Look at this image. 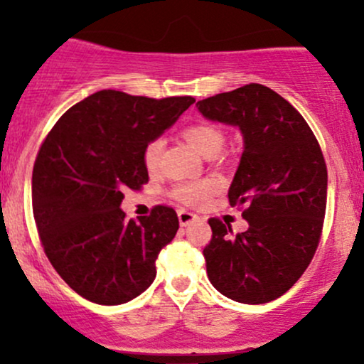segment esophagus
Returning <instances> with one entry per match:
<instances>
[{
    "label": "esophagus",
    "instance_id": "34e87169",
    "mask_svg": "<svg viewBox=\"0 0 364 364\" xmlns=\"http://www.w3.org/2000/svg\"><path fill=\"white\" fill-rule=\"evenodd\" d=\"M178 219L181 225H188V224L193 223V220H196V215L193 214V212H188V210H185V208H179Z\"/></svg>",
    "mask_w": 364,
    "mask_h": 364
}]
</instances>
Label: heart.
<instances>
[{"mask_svg":"<svg viewBox=\"0 0 364 364\" xmlns=\"http://www.w3.org/2000/svg\"><path fill=\"white\" fill-rule=\"evenodd\" d=\"M183 136L203 157L217 156L220 152V149L224 147L225 141L223 129L212 123H205V121L186 127L183 129ZM162 150H164V141H162V139H152L145 144L141 159H144V166L149 173H156L159 166H161ZM219 188L220 181L217 178H203L196 179V181L178 183V185H174L171 193H173L178 202L190 207H196L207 202Z\"/></svg>","mask_w":364,"mask_h":364,"instance_id":"1","label":"heart"}]
</instances>
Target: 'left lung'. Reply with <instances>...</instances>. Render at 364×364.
Listing matches in <instances>:
<instances>
[{
    "instance_id": "left-lung-1",
    "label": "left lung",
    "mask_w": 364,
    "mask_h": 364,
    "mask_svg": "<svg viewBox=\"0 0 364 364\" xmlns=\"http://www.w3.org/2000/svg\"><path fill=\"white\" fill-rule=\"evenodd\" d=\"M212 121L240 127L245 152L229 203L248 220L245 232L208 219L207 275L237 303H269L289 291L318 248L327 208V164L311 128L277 92L260 83L196 102Z\"/></svg>"
}]
</instances>
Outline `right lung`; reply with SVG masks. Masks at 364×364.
I'll list each match as a JSON object with an SVG mask.
<instances>
[{
    "label": "right lung",
    "instance_id": "1",
    "mask_svg": "<svg viewBox=\"0 0 364 364\" xmlns=\"http://www.w3.org/2000/svg\"><path fill=\"white\" fill-rule=\"evenodd\" d=\"M195 99H152L101 90L70 107L48 133L32 173L41 243L60 277L82 298L123 304L156 279L161 250L176 236L174 208L156 205L135 223L123 191L149 183L141 152Z\"/></svg>",
    "mask_w": 364,
    "mask_h": 364
}]
</instances>
